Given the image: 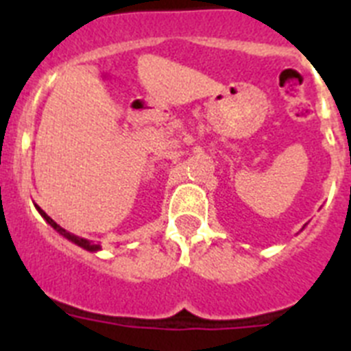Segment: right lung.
<instances>
[{"label": "right lung", "instance_id": "obj_1", "mask_svg": "<svg viewBox=\"0 0 351 351\" xmlns=\"http://www.w3.org/2000/svg\"><path fill=\"white\" fill-rule=\"evenodd\" d=\"M35 207H36V210H38V213H40V216H42V218L45 219V221H47L49 225H51L52 228H54L56 232H60V234L63 235L64 239H68V241H70V243H73V244H77V246L84 247V250H86V251H93V253H96V251H100V250H101V246H100V244L93 243V241H88V239H82V237H79V235H73V234H70V232H68V230H64L63 226H60V225H58V223H56L54 219L51 218V216H47V214H45V210H42V209H40V207L36 206V204H35Z\"/></svg>", "mask_w": 351, "mask_h": 351}]
</instances>
